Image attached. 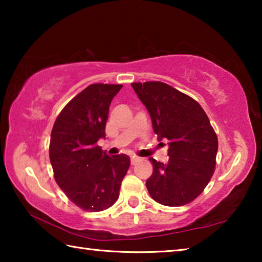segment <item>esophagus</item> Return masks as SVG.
Returning a JSON list of instances; mask_svg holds the SVG:
<instances>
[{
  "mask_svg": "<svg viewBox=\"0 0 262 262\" xmlns=\"http://www.w3.org/2000/svg\"><path fill=\"white\" fill-rule=\"evenodd\" d=\"M140 157H137V156H132L130 157V163H132V165H135V164L137 163V162H140Z\"/></svg>",
  "mask_w": 262,
  "mask_h": 262,
  "instance_id": "34e87169",
  "label": "esophagus"
}]
</instances>
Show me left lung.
<instances>
[{
  "mask_svg": "<svg viewBox=\"0 0 262 262\" xmlns=\"http://www.w3.org/2000/svg\"><path fill=\"white\" fill-rule=\"evenodd\" d=\"M149 111L154 132L167 139L168 162L149 158L154 166L147 188L163 206L180 207L195 200L215 172L219 140L201 105L163 82L132 83Z\"/></svg>",
  "mask_w": 262,
  "mask_h": 262,
  "instance_id": "left-lung-1",
  "label": "left lung"
}]
</instances>
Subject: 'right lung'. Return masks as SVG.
I'll list each match as a JSON object with an SVG mask.
<instances>
[{"label": "right lung", "mask_w": 262, "mask_h": 262, "mask_svg": "<svg viewBox=\"0 0 262 262\" xmlns=\"http://www.w3.org/2000/svg\"><path fill=\"white\" fill-rule=\"evenodd\" d=\"M121 84H91L57 115L50 142L54 179L67 198L90 212L112 207L130 165L127 155L108 156L97 144L105 137L113 97Z\"/></svg>", "instance_id": "right-lung-1"}]
</instances>
